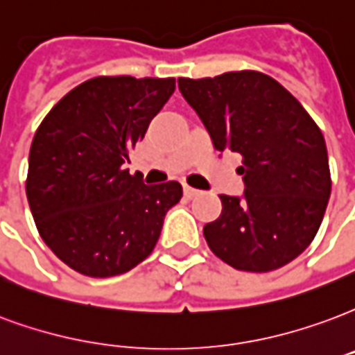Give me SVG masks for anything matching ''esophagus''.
<instances>
[{
	"mask_svg": "<svg viewBox=\"0 0 355 355\" xmlns=\"http://www.w3.org/2000/svg\"><path fill=\"white\" fill-rule=\"evenodd\" d=\"M199 193H201V191L196 190V188H191V186H184V196H186V198H188V199L198 198Z\"/></svg>",
	"mask_w": 355,
	"mask_h": 355,
	"instance_id": "esophagus-1",
	"label": "esophagus"
}]
</instances>
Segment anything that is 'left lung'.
<instances>
[{
    "instance_id": "8db88e82",
    "label": "left lung",
    "mask_w": 355,
    "mask_h": 355,
    "mask_svg": "<svg viewBox=\"0 0 355 355\" xmlns=\"http://www.w3.org/2000/svg\"><path fill=\"white\" fill-rule=\"evenodd\" d=\"M214 148L243 156L244 198L220 196L203 227L214 256L233 269L269 272L314 241L331 193L322 131L284 86L259 71L178 78Z\"/></svg>"
}]
</instances>
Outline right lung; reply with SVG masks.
Segmentation results:
<instances>
[{
	"instance_id": "obj_1",
	"label": "right lung",
	"mask_w": 355,
	"mask_h": 355,
	"mask_svg": "<svg viewBox=\"0 0 355 355\" xmlns=\"http://www.w3.org/2000/svg\"><path fill=\"white\" fill-rule=\"evenodd\" d=\"M173 92L171 77H94L35 131L26 196L41 239L73 271L116 277L154 250L182 186L143 184L124 164Z\"/></svg>"
}]
</instances>
